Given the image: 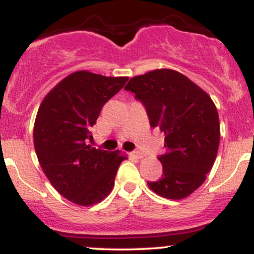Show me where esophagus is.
I'll use <instances>...</instances> for the list:
<instances>
[{
	"instance_id": "obj_1",
	"label": "esophagus",
	"mask_w": 254,
	"mask_h": 254,
	"mask_svg": "<svg viewBox=\"0 0 254 254\" xmlns=\"http://www.w3.org/2000/svg\"><path fill=\"white\" fill-rule=\"evenodd\" d=\"M131 155L133 158H137V159L143 158V154H142V152H140V150H135V152L131 153Z\"/></svg>"
}]
</instances>
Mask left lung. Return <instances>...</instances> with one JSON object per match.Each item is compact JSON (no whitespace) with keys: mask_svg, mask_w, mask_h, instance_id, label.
I'll use <instances>...</instances> for the list:
<instances>
[{"mask_svg":"<svg viewBox=\"0 0 254 254\" xmlns=\"http://www.w3.org/2000/svg\"><path fill=\"white\" fill-rule=\"evenodd\" d=\"M143 104L152 127L165 135L163 175L147 182L166 199H185L205 182L218 152L219 118L212 99L185 74L160 68L125 85Z\"/></svg>","mask_w":254,"mask_h":254,"instance_id":"left-lung-1","label":"left lung"}]
</instances>
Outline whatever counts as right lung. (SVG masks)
<instances>
[{"instance_id": "obj_1", "label": "right lung", "mask_w": 254, "mask_h": 254, "mask_svg": "<svg viewBox=\"0 0 254 254\" xmlns=\"http://www.w3.org/2000/svg\"><path fill=\"white\" fill-rule=\"evenodd\" d=\"M89 71L68 74L47 94L33 127V144L44 175L64 197L91 206L112 190L127 155L86 144L101 108L127 82Z\"/></svg>"}]
</instances>
